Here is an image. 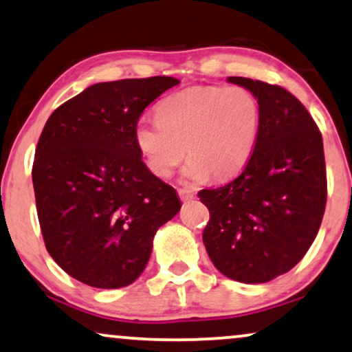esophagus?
I'll return each mask as SVG.
<instances>
[{
    "label": "esophagus",
    "instance_id": "34e87169",
    "mask_svg": "<svg viewBox=\"0 0 352 352\" xmlns=\"http://www.w3.org/2000/svg\"><path fill=\"white\" fill-rule=\"evenodd\" d=\"M179 196H180L182 201H190V199L195 198V193H193V190L180 188V190H179Z\"/></svg>",
    "mask_w": 352,
    "mask_h": 352
}]
</instances>
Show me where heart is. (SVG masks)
Instances as JSON below:
<instances>
[{
	"label": "heart",
	"instance_id": "1",
	"mask_svg": "<svg viewBox=\"0 0 352 352\" xmlns=\"http://www.w3.org/2000/svg\"><path fill=\"white\" fill-rule=\"evenodd\" d=\"M157 119H140L135 143L146 166L168 177L188 154L184 177L227 180L251 161L261 133V104L245 87H191L157 104Z\"/></svg>",
	"mask_w": 352,
	"mask_h": 352
}]
</instances>
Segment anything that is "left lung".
I'll use <instances>...</instances> for the list:
<instances>
[{"label": "left lung", "instance_id": "1", "mask_svg": "<svg viewBox=\"0 0 352 352\" xmlns=\"http://www.w3.org/2000/svg\"><path fill=\"white\" fill-rule=\"evenodd\" d=\"M261 104V133L235 180L198 196L209 209L206 251L220 274L265 283L302 259L320 228L327 203L322 133L302 102L278 85L228 77Z\"/></svg>", "mask_w": 352, "mask_h": 352}]
</instances>
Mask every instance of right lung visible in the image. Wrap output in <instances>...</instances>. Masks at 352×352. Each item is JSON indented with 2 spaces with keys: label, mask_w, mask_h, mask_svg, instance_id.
Instances as JSON below:
<instances>
[{
  "label": "right lung",
  "mask_w": 352,
  "mask_h": 352,
  "mask_svg": "<svg viewBox=\"0 0 352 352\" xmlns=\"http://www.w3.org/2000/svg\"><path fill=\"white\" fill-rule=\"evenodd\" d=\"M179 83L166 75L96 83L45 124L32 168L41 235L78 282L133 283L157 228L180 210L177 191L149 172L135 143L144 107Z\"/></svg>",
  "instance_id": "right-lung-1"
}]
</instances>
